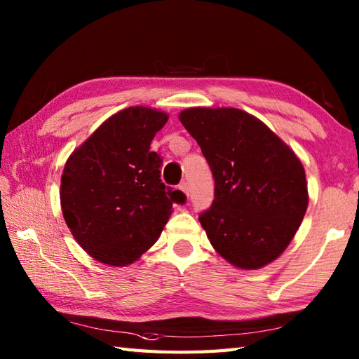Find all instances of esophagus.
Returning a JSON list of instances; mask_svg holds the SVG:
<instances>
[{
  "instance_id": "1",
  "label": "esophagus",
  "mask_w": 359,
  "mask_h": 359,
  "mask_svg": "<svg viewBox=\"0 0 359 359\" xmlns=\"http://www.w3.org/2000/svg\"><path fill=\"white\" fill-rule=\"evenodd\" d=\"M179 188H180V191H184V194H185L187 197L189 196V187H188L187 182H182V184L179 185Z\"/></svg>"
}]
</instances>
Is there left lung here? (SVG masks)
I'll return each instance as SVG.
<instances>
[{"label":"left lung","instance_id":"obj_1","mask_svg":"<svg viewBox=\"0 0 359 359\" xmlns=\"http://www.w3.org/2000/svg\"><path fill=\"white\" fill-rule=\"evenodd\" d=\"M179 118L215 177V201L199 215L211 245L239 269L270 264L306 215L301 160L261 120L241 109L191 108Z\"/></svg>","mask_w":359,"mask_h":359}]
</instances>
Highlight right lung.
<instances>
[{"mask_svg": "<svg viewBox=\"0 0 359 359\" xmlns=\"http://www.w3.org/2000/svg\"><path fill=\"white\" fill-rule=\"evenodd\" d=\"M168 116L143 106L109 117L67 158L63 216L81 248L98 262L123 266L154 243L185 194L160 179L162 157L151 151Z\"/></svg>", "mask_w": 359, "mask_h": 359, "instance_id": "right-lung-1", "label": "right lung"}]
</instances>
